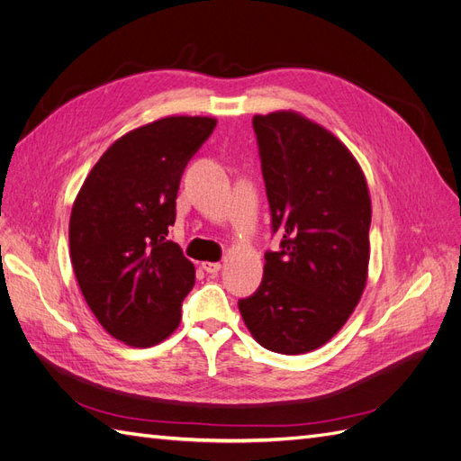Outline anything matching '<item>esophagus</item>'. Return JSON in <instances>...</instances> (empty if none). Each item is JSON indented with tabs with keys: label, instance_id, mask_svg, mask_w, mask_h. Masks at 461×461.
<instances>
[{
	"label": "esophagus",
	"instance_id": "34e87169",
	"mask_svg": "<svg viewBox=\"0 0 461 461\" xmlns=\"http://www.w3.org/2000/svg\"><path fill=\"white\" fill-rule=\"evenodd\" d=\"M202 269L205 273H209V275H215V273L221 271V263L219 261H203L202 263Z\"/></svg>",
	"mask_w": 461,
	"mask_h": 461
}]
</instances>
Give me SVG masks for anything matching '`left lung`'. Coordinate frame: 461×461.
I'll return each mask as SVG.
<instances>
[{"label": "left lung", "mask_w": 461, "mask_h": 461, "mask_svg": "<svg viewBox=\"0 0 461 461\" xmlns=\"http://www.w3.org/2000/svg\"><path fill=\"white\" fill-rule=\"evenodd\" d=\"M273 232L254 296L239 302L252 337L298 356L337 334L364 294L371 198L364 171L337 136L296 111L254 115Z\"/></svg>", "instance_id": "8db88e82"}]
</instances>
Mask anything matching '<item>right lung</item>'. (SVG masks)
<instances>
[{
    "label": "right lung",
    "mask_w": 461,
    "mask_h": 461,
    "mask_svg": "<svg viewBox=\"0 0 461 461\" xmlns=\"http://www.w3.org/2000/svg\"><path fill=\"white\" fill-rule=\"evenodd\" d=\"M213 117L173 115L111 144L88 173L68 221L71 263L88 308L111 337L149 348L171 337L196 281L169 240L176 192Z\"/></svg>",
    "instance_id": "obj_1"
}]
</instances>
